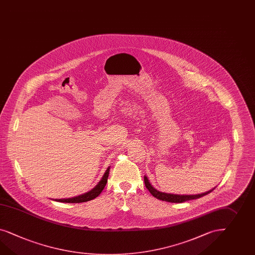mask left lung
<instances>
[{
    "label": "left lung",
    "mask_w": 255,
    "mask_h": 255,
    "mask_svg": "<svg viewBox=\"0 0 255 255\" xmlns=\"http://www.w3.org/2000/svg\"><path fill=\"white\" fill-rule=\"evenodd\" d=\"M144 179H145V187L149 190V192L151 193L156 199L163 200V201H168V202H174V203H181V202L187 201V200L199 199V198H201L207 194L212 192L215 188L214 187V188L207 191V192L197 194V195H177V194H171V193L160 192V191H158V189H156L154 186H152L146 175L144 176Z\"/></svg>",
    "instance_id": "1"
}]
</instances>
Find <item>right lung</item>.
Masks as SVG:
<instances>
[{
  "label": "right lung",
  "instance_id": "add662e5",
  "mask_svg": "<svg viewBox=\"0 0 255 255\" xmlns=\"http://www.w3.org/2000/svg\"><path fill=\"white\" fill-rule=\"evenodd\" d=\"M110 167L107 169V171L104 173L103 176L101 180L98 182L97 186H95L93 189H91L88 192L84 193L83 195L73 197V198H69V199H58L55 200V201H59V202H66V203H80V202H85V201H89V200L96 199L97 196L102 192L104 187L106 186V184L108 182L109 178V174H110Z\"/></svg>",
  "mask_w": 255,
  "mask_h": 255
}]
</instances>
